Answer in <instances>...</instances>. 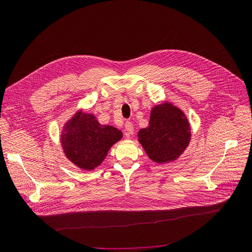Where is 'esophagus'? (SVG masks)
<instances>
[{
	"mask_svg": "<svg viewBox=\"0 0 252 252\" xmlns=\"http://www.w3.org/2000/svg\"><path fill=\"white\" fill-rule=\"evenodd\" d=\"M125 131H126V135L130 136L133 134V126L130 123V122H126L125 124Z\"/></svg>",
	"mask_w": 252,
	"mask_h": 252,
	"instance_id": "34e87169",
	"label": "esophagus"
}]
</instances>
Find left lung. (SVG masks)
<instances>
[{
    "mask_svg": "<svg viewBox=\"0 0 252 252\" xmlns=\"http://www.w3.org/2000/svg\"><path fill=\"white\" fill-rule=\"evenodd\" d=\"M148 124L147 128L140 129L138 138L151 161L173 162L188 147L191 127L186 114L172 103L165 101L154 106Z\"/></svg>",
    "mask_w": 252,
    "mask_h": 252,
    "instance_id": "8db88e82",
    "label": "left lung"
}]
</instances>
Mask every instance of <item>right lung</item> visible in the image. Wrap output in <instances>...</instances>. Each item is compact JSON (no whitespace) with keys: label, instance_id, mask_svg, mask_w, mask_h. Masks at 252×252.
Wrapping results in <instances>:
<instances>
[{"label":"right lung","instance_id":"obj_1","mask_svg":"<svg viewBox=\"0 0 252 252\" xmlns=\"http://www.w3.org/2000/svg\"><path fill=\"white\" fill-rule=\"evenodd\" d=\"M123 138L118 128L102 125L94 113L79 110L68 120L60 134L65 157L86 171L94 170L107 156L112 145Z\"/></svg>","mask_w":252,"mask_h":252}]
</instances>
